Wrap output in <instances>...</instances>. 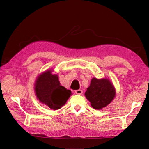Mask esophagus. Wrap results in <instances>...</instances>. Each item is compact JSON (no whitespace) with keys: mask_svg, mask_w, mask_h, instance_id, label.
Returning a JSON list of instances; mask_svg holds the SVG:
<instances>
[{"mask_svg":"<svg viewBox=\"0 0 149 149\" xmlns=\"http://www.w3.org/2000/svg\"><path fill=\"white\" fill-rule=\"evenodd\" d=\"M74 93L76 94H78V95H81L83 94V91L81 89H78V90H76Z\"/></svg>","mask_w":149,"mask_h":149,"instance_id":"34e87169","label":"esophagus"}]
</instances>
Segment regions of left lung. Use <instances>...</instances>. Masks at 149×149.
I'll return each mask as SVG.
<instances>
[{
    "mask_svg": "<svg viewBox=\"0 0 149 149\" xmlns=\"http://www.w3.org/2000/svg\"><path fill=\"white\" fill-rule=\"evenodd\" d=\"M84 95L95 109H101L107 106L116 96L113 84L107 78H93Z\"/></svg>",
    "mask_w": 149,
    "mask_h": 149,
    "instance_id": "8db88e82",
    "label": "left lung"
}]
</instances>
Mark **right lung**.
<instances>
[{
    "instance_id": "add662e5",
    "label": "right lung",
    "mask_w": 149,
    "mask_h": 149,
    "mask_svg": "<svg viewBox=\"0 0 149 149\" xmlns=\"http://www.w3.org/2000/svg\"><path fill=\"white\" fill-rule=\"evenodd\" d=\"M52 70L40 74L35 83V91L38 100L53 110L59 109L65 104L71 91L60 85L56 74Z\"/></svg>"
}]
</instances>
